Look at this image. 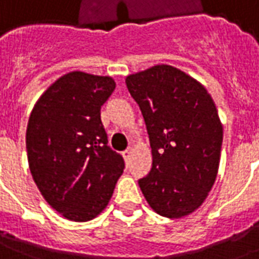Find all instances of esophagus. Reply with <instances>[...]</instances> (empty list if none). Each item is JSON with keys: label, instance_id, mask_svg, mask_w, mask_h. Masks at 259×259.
<instances>
[{"label": "esophagus", "instance_id": "esophagus-1", "mask_svg": "<svg viewBox=\"0 0 259 259\" xmlns=\"http://www.w3.org/2000/svg\"><path fill=\"white\" fill-rule=\"evenodd\" d=\"M122 155H123L124 161L127 162V161H129V159H130V157H132V148H129V150H126V151H123V154H122Z\"/></svg>", "mask_w": 259, "mask_h": 259}]
</instances>
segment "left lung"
I'll list each match as a JSON object with an SVG mask.
<instances>
[{"mask_svg": "<svg viewBox=\"0 0 259 259\" xmlns=\"http://www.w3.org/2000/svg\"><path fill=\"white\" fill-rule=\"evenodd\" d=\"M146 122L151 172L139 180L148 205L178 219L198 209L217 179L223 140L215 102L198 80L170 65L129 74Z\"/></svg>", "mask_w": 259, "mask_h": 259, "instance_id": "1", "label": "left lung"}]
</instances>
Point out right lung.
Wrapping results in <instances>:
<instances>
[{
  "mask_svg": "<svg viewBox=\"0 0 259 259\" xmlns=\"http://www.w3.org/2000/svg\"><path fill=\"white\" fill-rule=\"evenodd\" d=\"M116 83L69 72L37 100L26 130L27 161L38 190L69 221L101 213L123 174V158L107 146L101 107Z\"/></svg>",
  "mask_w": 259,
  "mask_h": 259,
  "instance_id": "1",
  "label": "right lung"
}]
</instances>
